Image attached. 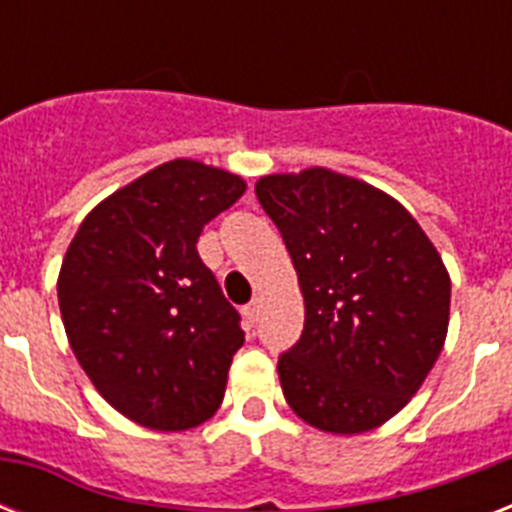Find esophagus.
Instances as JSON below:
<instances>
[{"label":"esophagus","mask_w":512,"mask_h":512,"mask_svg":"<svg viewBox=\"0 0 512 512\" xmlns=\"http://www.w3.org/2000/svg\"><path fill=\"white\" fill-rule=\"evenodd\" d=\"M257 311H260V305H257V300H252V303H249V305H244V319L249 321V327H255Z\"/></svg>","instance_id":"1"}]
</instances>
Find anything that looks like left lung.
<instances>
[{"label":"left lung","instance_id":"8db88e82","mask_svg":"<svg viewBox=\"0 0 512 512\" xmlns=\"http://www.w3.org/2000/svg\"><path fill=\"white\" fill-rule=\"evenodd\" d=\"M297 271L305 329L279 358L303 422L356 436L396 417L444 348L452 281L409 209L327 167L255 183Z\"/></svg>","mask_w":512,"mask_h":512}]
</instances>
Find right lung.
Returning <instances> with one entry per match:
<instances>
[{"label": "right lung", "mask_w": 512, "mask_h": 512, "mask_svg": "<svg viewBox=\"0 0 512 512\" xmlns=\"http://www.w3.org/2000/svg\"><path fill=\"white\" fill-rule=\"evenodd\" d=\"M244 191L233 172L172 159L92 207L68 244L58 305L71 350L143 428L191 430L223 404L244 332L196 241Z\"/></svg>", "instance_id": "add662e5"}]
</instances>
